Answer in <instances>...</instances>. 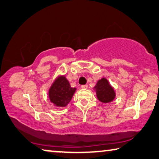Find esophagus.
I'll use <instances>...</instances> for the list:
<instances>
[{
    "label": "esophagus",
    "mask_w": 159,
    "mask_h": 159,
    "mask_svg": "<svg viewBox=\"0 0 159 159\" xmlns=\"http://www.w3.org/2000/svg\"><path fill=\"white\" fill-rule=\"evenodd\" d=\"M81 88L83 89H86L88 88V85L87 84H85V85H82L81 86Z\"/></svg>",
    "instance_id": "obj_1"
}]
</instances>
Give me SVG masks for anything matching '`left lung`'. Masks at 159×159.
<instances>
[{"label":"left lung","mask_w":159,"mask_h":159,"mask_svg":"<svg viewBox=\"0 0 159 159\" xmlns=\"http://www.w3.org/2000/svg\"><path fill=\"white\" fill-rule=\"evenodd\" d=\"M98 99L104 103L110 102L115 99V93L105 78H102L98 81L95 87Z\"/></svg>","instance_id":"1"}]
</instances>
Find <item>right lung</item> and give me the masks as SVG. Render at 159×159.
<instances>
[{
	"mask_svg": "<svg viewBox=\"0 0 159 159\" xmlns=\"http://www.w3.org/2000/svg\"><path fill=\"white\" fill-rule=\"evenodd\" d=\"M76 89L72 88L64 76L57 78L49 91L50 101L58 107H65L71 101Z\"/></svg>",
	"mask_w": 159,
	"mask_h": 159,
	"instance_id": "1",
	"label": "right lung"
}]
</instances>
